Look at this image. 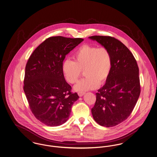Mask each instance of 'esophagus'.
Instances as JSON below:
<instances>
[{
    "instance_id": "obj_1",
    "label": "esophagus",
    "mask_w": 157,
    "mask_h": 157,
    "mask_svg": "<svg viewBox=\"0 0 157 157\" xmlns=\"http://www.w3.org/2000/svg\"><path fill=\"white\" fill-rule=\"evenodd\" d=\"M85 94V92H78V95H79L80 97H82Z\"/></svg>"
}]
</instances>
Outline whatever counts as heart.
Here are the masks:
<instances>
[{
  "label": "heart",
  "instance_id": "1",
  "mask_svg": "<svg viewBox=\"0 0 157 157\" xmlns=\"http://www.w3.org/2000/svg\"><path fill=\"white\" fill-rule=\"evenodd\" d=\"M74 60L67 59L62 65V71L67 82H78L82 71L86 76L75 86L76 91L97 88L108 79L112 68V56L105 47L83 45L78 48L72 56Z\"/></svg>",
  "mask_w": 157,
  "mask_h": 157
}]
</instances>
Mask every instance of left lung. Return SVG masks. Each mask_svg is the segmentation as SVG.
I'll use <instances>...</instances> for the list:
<instances>
[{"mask_svg": "<svg viewBox=\"0 0 157 157\" xmlns=\"http://www.w3.org/2000/svg\"><path fill=\"white\" fill-rule=\"evenodd\" d=\"M108 49L112 56V68L104 85L98 90L91 112L101 126L114 127L127 120L140 97L139 68L132 53L119 40L106 36H92Z\"/></svg>", "mask_w": 157, "mask_h": 157, "instance_id": "obj_1", "label": "left lung"}]
</instances>
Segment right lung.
<instances>
[{
	"instance_id": "obj_1",
	"label": "right lung",
	"mask_w": 157,
	"mask_h": 157,
	"mask_svg": "<svg viewBox=\"0 0 157 157\" xmlns=\"http://www.w3.org/2000/svg\"><path fill=\"white\" fill-rule=\"evenodd\" d=\"M83 40L60 36L49 37L37 46L28 60L23 90L34 116L48 126L64 124L72 105L79 98L77 93L71 92L62 65L66 55Z\"/></svg>"
}]
</instances>
